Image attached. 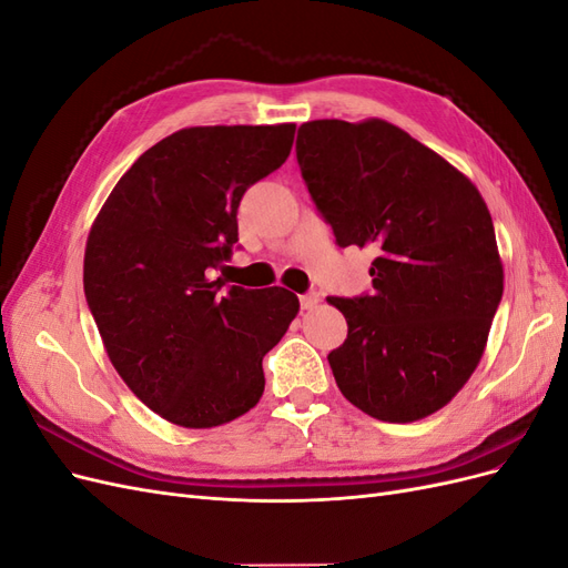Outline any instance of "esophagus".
Listing matches in <instances>:
<instances>
[{
    "label": "esophagus",
    "instance_id": "obj_1",
    "mask_svg": "<svg viewBox=\"0 0 568 568\" xmlns=\"http://www.w3.org/2000/svg\"><path fill=\"white\" fill-rule=\"evenodd\" d=\"M298 301H301V307L303 311H313V307H317L320 305V294L317 291H307V294H303V296H298Z\"/></svg>",
    "mask_w": 568,
    "mask_h": 568
}]
</instances>
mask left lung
I'll list each match as a JSON object with an SVG mask.
<instances>
[{"instance_id":"left-lung-1","label":"left lung","mask_w":568,"mask_h":568,"mask_svg":"<svg viewBox=\"0 0 568 568\" xmlns=\"http://www.w3.org/2000/svg\"><path fill=\"white\" fill-rule=\"evenodd\" d=\"M296 159L336 244L376 255L369 294L326 298L348 322L326 355L341 393L382 422L434 415L469 382L503 301L486 201L386 120L303 123Z\"/></svg>"}]
</instances>
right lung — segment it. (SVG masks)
<instances>
[{"instance_id": "right-lung-1", "label": "right lung", "mask_w": 568, "mask_h": 568, "mask_svg": "<svg viewBox=\"0 0 568 568\" xmlns=\"http://www.w3.org/2000/svg\"><path fill=\"white\" fill-rule=\"evenodd\" d=\"M296 125L186 128L144 151L97 215L84 298L113 367L163 419L211 428L265 390L263 357L298 298L225 286L211 270L239 242L246 189L291 153Z\"/></svg>"}]
</instances>
